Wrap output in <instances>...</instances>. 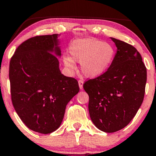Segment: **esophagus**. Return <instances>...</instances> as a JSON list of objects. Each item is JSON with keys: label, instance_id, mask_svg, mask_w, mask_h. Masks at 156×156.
Masks as SVG:
<instances>
[{"label": "esophagus", "instance_id": "1", "mask_svg": "<svg viewBox=\"0 0 156 156\" xmlns=\"http://www.w3.org/2000/svg\"><path fill=\"white\" fill-rule=\"evenodd\" d=\"M78 85H79L80 89L83 88V80H78Z\"/></svg>", "mask_w": 156, "mask_h": 156}]
</instances>
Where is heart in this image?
<instances>
[{
  "label": "heart",
  "mask_w": 156,
  "mask_h": 156,
  "mask_svg": "<svg viewBox=\"0 0 156 156\" xmlns=\"http://www.w3.org/2000/svg\"><path fill=\"white\" fill-rule=\"evenodd\" d=\"M70 56L63 58L64 64L70 69L76 68L75 61L81 64L85 76L97 77L103 74L113 61L114 51L107 43L95 39L76 41L69 48Z\"/></svg>",
  "instance_id": "b5f03b06"
}]
</instances>
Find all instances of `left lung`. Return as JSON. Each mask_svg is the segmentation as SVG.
<instances>
[{"label":"left lung","instance_id":"8db88e82","mask_svg":"<svg viewBox=\"0 0 156 156\" xmlns=\"http://www.w3.org/2000/svg\"><path fill=\"white\" fill-rule=\"evenodd\" d=\"M111 39L118 51L110 67L83 83L91 120L105 133L123 129L131 121L143 103L147 80L146 67L136 48Z\"/></svg>","mask_w":156,"mask_h":156}]
</instances>
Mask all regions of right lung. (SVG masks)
<instances>
[{"label":"right lung","mask_w":156,"mask_h":156,"mask_svg":"<svg viewBox=\"0 0 156 156\" xmlns=\"http://www.w3.org/2000/svg\"><path fill=\"white\" fill-rule=\"evenodd\" d=\"M58 34L37 36L23 42L9 66L13 107L29 129L48 134L60 127L66 107L79 92L76 79L59 69Z\"/></svg>","instance_id":"right-lung-1"}]
</instances>
